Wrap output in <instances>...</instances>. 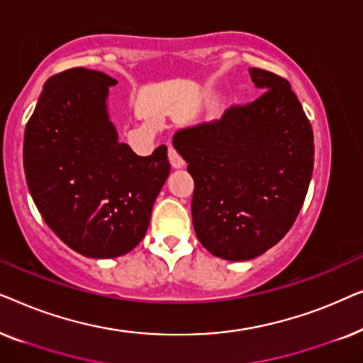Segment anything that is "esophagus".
Segmentation results:
<instances>
[{"instance_id": "esophagus-1", "label": "esophagus", "mask_w": 363, "mask_h": 363, "mask_svg": "<svg viewBox=\"0 0 363 363\" xmlns=\"http://www.w3.org/2000/svg\"><path fill=\"white\" fill-rule=\"evenodd\" d=\"M168 158H170V163H172L173 168L185 167V160H183V158L180 157V153H178L172 145L168 147Z\"/></svg>"}]
</instances>
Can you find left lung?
<instances>
[{
	"mask_svg": "<svg viewBox=\"0 0 363 363\" xmlns=\"http://www.w3.org/2000/svg\"><path fill=\"white\" fill-rule=\"evenodd\" d=\"M250 76L264 91L255 102L173 137L195 180L196 238L228 261L252 259L284 238L314 168V133L291 84L257 67Z\"/></svg>",
	"mask_w": 363,
	"mask_h": 363,
	"instance_id": "1",
	"label": "left lung"
}]
</instances>
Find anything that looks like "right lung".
<instances>
[{"instance_id":"1","label":"right lung","mask_w":363,"mask_h":363,"mask_svg":"<svg viewBox=\"0 0 363 363\" xmlns=\"http://www.w3.org/2000/svg\"><path fill=\"white\" fill-rule=\"evenodd\" d=\"M107 74L72 67L49 77L24 130L23 162L34 205L79 255H127L145 236L170 173L167 147L138 157L108 118Z\"/></svg>"}]
</instances>
